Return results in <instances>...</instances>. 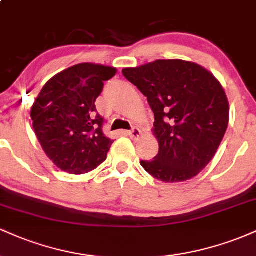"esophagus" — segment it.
I'll use <instances>...</instances> for the list:
<instances>
[{"label":"esophagus","mask_w":256,"mask_h":256,"mask_svg":"<svg viewBox=\"0 0 256 256\" xmlns=\"http://www.w3.org/2000/svg\"><path fill=\"white\" fill-rule=\"evenodd\" d=\"M128 134L132 138V140H138V138L140 137V134H142V131H140L138 128H134L132 130L128 132Z\"/></svg>","instance_id":"1"}]
</instances>
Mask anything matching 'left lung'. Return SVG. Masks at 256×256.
I'll return each mask as SVG.
<instances>
[{
    "mask_svg": "<svg viewBox=\"0 0 256 256\" xmlns=\"http://www.w3.org/2000/svg\"><path fill=\"white\" fill-rule=\"evenodd\" d=\"M154 113L158 152L140 165L155 179L179 183L210 162L228 125V101L222 84L200 64L156 60L122 70Z\"/></svg>",
    "mask_w": 256,
    "mask_h": 256,
    "instance_id": "8db88e82",
    "label": "left lung"
}]
</instances>
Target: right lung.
Returning <instances> with one entry per match:
<instances>
[{
    "instance_id": "1",
    "label": "right lung",
    "mask_w": 256,
    "mask_h": 256,
    "mask_svg": "<svg viewBox=\"0 0 256 256\" xmlns=\"http://www.w3.org/2000/svg\"><path fill=\"white\" fill-rule=\"evenodd\" d=\"M116 73L104 64H76L49 79L32 106L34 134L62 171L83 174L107 158L113 140L102 131L104 119L95 102Z\"/></svg>"
}]
</instances>
